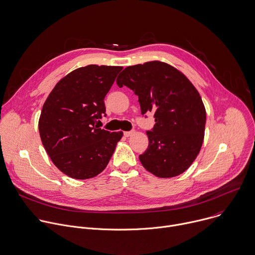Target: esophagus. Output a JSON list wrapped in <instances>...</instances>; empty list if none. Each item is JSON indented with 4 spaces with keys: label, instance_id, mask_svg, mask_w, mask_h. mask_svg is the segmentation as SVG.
<instances>
[{
    "label": "esophagus",
    "instance_id": "obj_1",
    "mask_svg": "<svg viewBox=\"0 0 255 255\" xmlns=\"http://www.w3.org/2000/svg\"><path fill=\"white\" fill-rule=\"evenodd\" d=\"M133 133H134V131H125L124 136L125 137H130L131 135H133Z\"/></svg>",
    "mask_w": 255,
    "mask_h": 255
}]
</instances>
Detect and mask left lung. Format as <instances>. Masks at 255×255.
<instances>
[{
	"label": "left lung",
	"instance_id": "1",
	"mask_svg": "<svg viewBox=\"0 0 255 255\" xmlns=\"http://www.w3.org/2000/svg\"><path fill=\"white\" fill-rule=\"evenodd\" d=\"M116 82L138 96L142 115L154 112L156 123L146 132L148 148L139 156L143 167L160 178L186 171L201 149L206 122L204 104L193 84L160 61L129 66Z\"/></svg>",
	"mask_w": 255,
	"mask_h": 255
}]
</instances>
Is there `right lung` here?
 <instances>
[{"label":"right lung","mask_w":255,"mask_h":255,"mask_svg":"<svg viewBox=\"0 0 255 255\" xmlns=\"http://www.w3.org/2000/svg\"><path fill=\"white\" fill-rule=\"evenodd\" d=\"M122 69L78 68L56 84L43 105L39 119L43 146L55 166L71 178L84 180L101 173L123 136L122 131L95 125L106 112L104 98Z\"/></svg>","instance_id":"add662e5"}]
</instances>
